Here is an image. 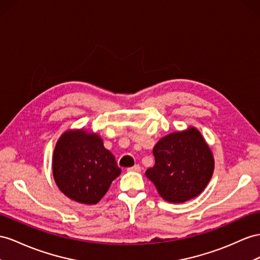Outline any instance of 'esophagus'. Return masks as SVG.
Wrapping results in <instances>:
<instances>
[{"instance_id":"1","label":"esophagus","mask_w":260,"mask_h":260,"mask_svg":"<svg viewBox=\"0 0 260 260\" xmlns=\"http://www.w3.org/2000/svg\"><path fill=\"white\" fill-rule=\"evenodd\" d=\"M128 170L129 171H136V172H139L142 170V168H141V166L139 165H135L134 167H131V168H128Z\"/></svg>"}]
</instances>
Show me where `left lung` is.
Here are the masks:
<instances>
[{
	"mask_svg": "<svg viewBox=\"0 0 260 260\" xmlns=\"http://www.w3.org/2000/svg\"><path fill=\"white\" fill-rule=\"evenodd\" d=\"M152 154L155 165L146 176L168 202L180 203L199 196L214 170L209 146L193 127L161 138Z\"/></svg>",
	"mask_w": 260,
	"mask_h": 260,
	"instance_id": "left-lung-1",
	"label": "left lung"
}]
</instances>
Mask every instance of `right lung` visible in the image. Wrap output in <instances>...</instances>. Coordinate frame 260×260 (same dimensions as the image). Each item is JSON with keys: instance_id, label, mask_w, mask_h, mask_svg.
<instances>
[{"instance_id": "1", "label": "right lung", "mask_w": 260, "mask_h": 260, "mask_svg": "<svg viewBox=\"0 0 260 260\" xmlns=\"http://www.w3.org/2000/svg\"><path fill=\"white\" fill-rule=\"evenodd\" d=\"M52 174L64 196L79 203L95 204L121 174V168L101 138L81 129L67 132L59 138Z\"/></svg>"}]
</instances>
